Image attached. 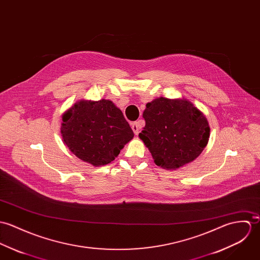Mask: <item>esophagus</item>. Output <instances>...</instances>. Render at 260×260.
I'll use <instances>...</instances> for the list:
<instances>
[{
	"label": "esophagus",
	"instance_id": "34e87169",
	"mask_svg": "<svg viewBox=\"0 0 260 260\" xmlns=\"http://www.w3.org/2000/svg\"><path fill=\"white\" fill-rule=\"evenodd\" d=\"M132 128H133L135 135L138 136L139 133H140V122H139V121H136V122L132 123Z\"/></svg>",
	"mask_w": 260,
	"mask_h": 260
}]
</instances>
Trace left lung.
<instances>
[{
    "label": "left lung",
    "mask_w": 260,
    "mask_h": 260,
    "mask_svg": "<svg viewBox=\"0 0 260 260\" xmlns=\"http://www.w3.org/2000/svg\"><path fill=\"white\" fill-rule=\"evenodd\" d=\"M143 116L145 126L139 137L154 164L165 170L191 162L208 143V121L187 100L155 99L146 104Z\"/></svg>",
    "instance_id": "obj_1"
}]
</instances>
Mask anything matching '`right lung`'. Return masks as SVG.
I'll return each instance as SVG.
<instances>
[{
    "mask_svg": "<svg viewBox=\"0 0 260 260\" xmlns=\"http://www.w3.org/2000/svg\"><path fill=\"white\" fill-rule=\"evenodd\" d=\"M64 144L80 159L94 167L112 162L134 138L121 111L109 100H82L62 115Z\"/></svg>",
    "mask_w": 260,
    "mask_h": 260,
    "instance_id": "right-lung-1",
    "label": "right lung"
}]
</instances>
